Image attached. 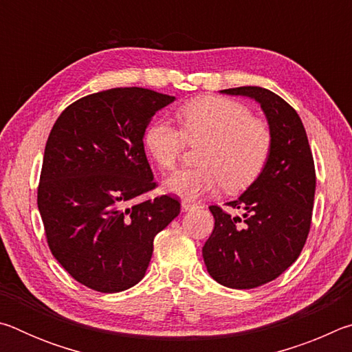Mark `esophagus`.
<instances>
[{"instance_id": "obj_1", "label": "esophagus", "mask_w": 352, "mask_h": 352, "mask_svg": "<svg viewBox=\"0 0 352 352\" xmlns=\"http://www.w3.org/2000/svg\"><path fill=\"white\" fill-rule=\"evenodd\" d=\"M194 208H197V205L195 204H190V201H182V210L183 211H190V210H194Z\"/></svg>"}]
</instances>
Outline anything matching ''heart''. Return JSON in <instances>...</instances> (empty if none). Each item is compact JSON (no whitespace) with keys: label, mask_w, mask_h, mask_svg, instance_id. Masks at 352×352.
<instances>
[{"label":"heart","mask_w":352,"mask_h":352,"mask_svg":"<svg viewBox=\"0 0 352 352\" xmlns=\"http://www.w3.org/2000/svg\"><path fill=\"white\" fill-rule=\"evenodd\" d=\"M180 130L163 119L148 124L144 147L162 169H174L184 141L201 142L194 169L178 170L164 180L166 192L195 200L220 184L228 192L250 186L264 169L272 136L247 107L231 99L205 96L190 100L177 113Z\"/></svg>","instance_id":"obj_1"}]
</instances>
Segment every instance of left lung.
<instances>
[{"instance_id": "obj_1", "label": "left lung", "mask_w": 352, "mask_h": 352, "mask_svg": "<svg viewBox=\"0 0 352 352\" xmlns=\"http://www.w3.org/2000/svg\"><path fill=\"white\" fill-rule=\"evenodd\" d=\"M220 93L245 96L261 105L272 147L259 177L228 201L242 216L210 206L214 230L201 253L219 284L253 289L278 278L300 256L311 228L315 168L298 113L267 88L237 87Z\"/></svg>"}]
</instances>
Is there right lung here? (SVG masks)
<instances>
[{
  "label": "right lung",
  "instance_id": "obj_1",
  "mask_svg": "<svg viewBox=\"0 0 352 352\" xmlns=\"http://www.w3.org/2000/svg\"><path fill=\"white\" fill-rule=\"evenodd\" d=\"M174 100L146 88H111L67 107L51 130L38 211L51 253L87 287L116 294L138 284L155 236L180 214L169 195L132 204L155 188L146 129Z\"/></svg>",
  "mask_w": 352,
  "mask_h": 352
}]
</instances>
